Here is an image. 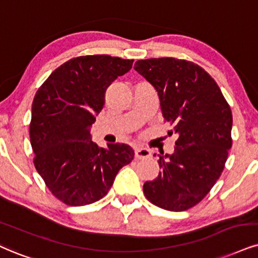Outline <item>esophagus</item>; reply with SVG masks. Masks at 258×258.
<instances>
[{
  "label": "esophagus",
  "mask_w": 258,
  "mask_h": 258,
  "mask_svg": "<svg viewBox=\"0 0 258 258\" xmlns=\"http://www.w3.org/2000/svg\"><path fill=\"white\" fill-rule=\"evenodd\" d=\"M151 157V151L147 148H136L135 149V158L136 159H147Z\"/></svg>",
  "instance_id": "esophagus-1"
}]
</instances>
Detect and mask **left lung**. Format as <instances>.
Masks as SVG:
<instances>
[{
    "mask_svg": "<svg viewBox=\"0 0 258 258\" xmlns=\"http://www.w3.org/2000/svg\"><path fill=\"white\" fill-rule=\"evenodd\" d=\"M134 68L157 90L164 119L173 125L170 134L178 135L173 153L159 155L160 172L144 184V194L166 211H186L224 171L232 147L231 107L214 79L194 62L161 57Z\"/></svg>",
    "mask_w": 258,
    "mask_h": 258,
    "instance_id": "left-lung-1",
    "label": "left lung"
}]
</instances>
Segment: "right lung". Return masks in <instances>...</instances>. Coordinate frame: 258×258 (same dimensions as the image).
Wrapping results in <instances>:
<instances>
[{"mask_svg": "<svg viewBox=\"0 0 258 258\" xmlns=\"http://www.w3.org/2000/svg\"><path fill=\"white\" fill-rule=\"evenodd\" d=\"M133 62L109 55L75 57L55 69L34 95L30 123L34 167L66 205L99 201L120 168L134 159L130 146L101 148L90 133L107 87L128 73Z\"/></svg>", "mask_w": 258, "mask_h": 258, "instance_id": "add662e5", "label": "right lung"}]
</instances>
